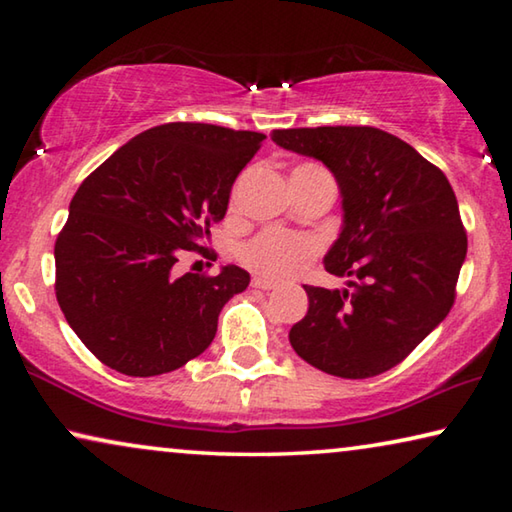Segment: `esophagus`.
I'll use <instances>...</instances> for the list:
<instances>
[{"label": "esophagus", "instance_id": "34e87169", "mask_svg": "<svg viewBox=\"0 0 512 512\" xmlns=\"http://www.w3.org/2000/svg\"><path fill=\"white\" fill-rule=\"evenodd\" d=\"M253 287L255 289L271 291V289H275V282L273 280H266V277H253Z\"/></svg>", "mask_w": 512, "mask_h": 512}]
</instances>
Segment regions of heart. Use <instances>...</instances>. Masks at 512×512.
I'll use <instances>...</instances> for the list:
<instances>
[{
  "label": "heart",
  "mask_w": 512,
  "mask_h": 512,
  "mask_svg": "<svg viewBox=\"0 0 512 512\" xmlns=\"http://www.w3.org/2000/svg\"><path fill=\"white\" fill-rule=\"evenodd\" d=\"M307 169H323L320 164L307 162L300 164L296 171ZM323 244L314 235H305V232H289L282 228H266L257 232L255 237L239 246L237 257L250 271H255L264 277H273V280H282V277L298 275L305 271L311 259H314Z\"/></svg>",
  "instance_id": "1"
}]
</instances>
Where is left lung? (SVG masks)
I'll use <instances>...</instances> for the list:
<instances>
[{"mask_svg":"<svg viewBox=\"0 0 512 512\" xmlns=\"http://www.w3.org/2000/svg\"><path fill=\"white\" fill-rule=\"evenodd\" d=\"M284 149L323 160L339 180L345 225L325 271L350 289L309 287L307 316L291 327L298 357L343 379L395 368L456 300L467 232L436 164L372 126L273 131Z\"/></svg>","mask_w":512,"mask_h":512,"instance_id":"8db88e82","label":"left lung"}]
</instances>
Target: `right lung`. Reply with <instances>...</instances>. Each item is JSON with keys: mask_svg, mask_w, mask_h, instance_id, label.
<instances>
[{"mask_svg": "<svg viewBox=\"0 0 512 512\" xmlns=\"http://www.w3.org/2000/svg\"><path fill=\"white\" fill-rule=\"evenodd\" d=\"M264 133L173 121L133 137L83 180L58 232L56 300L94 357L131 377H155L205 352L225 302L250 275H176L225 216L241 169Z\"/></svg>", "mask_w": 512, "mask_h": 512, "instance_id": "right-lung-1", "label": "right lung"}]
</instances>
